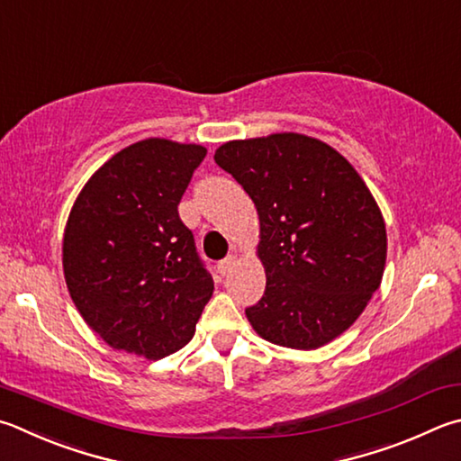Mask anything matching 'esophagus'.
Listing matches in <instances>:
<instances>
[{
	"instance_id": "esophagus-1",
	"label": "esophagus",
	"mask_w": 461,
	"mask_h": 461,
	"mask_svg": "<svg viewBox=\"0 0 461 461\" xmlns=\"http://www.w3.org/2000/svg\"><path fill=\"white\" fill-rule=\"evenodd\" d=\"M238 264V256H228L225 259H221L220 264H217V270H220L221 276H228L233 267Z\"/></svg>"
}]
</instances>
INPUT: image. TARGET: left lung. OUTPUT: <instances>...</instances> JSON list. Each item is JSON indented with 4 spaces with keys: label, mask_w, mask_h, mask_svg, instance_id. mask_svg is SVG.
I'll return each instance as SVG.
<instances>
[{
    "label": "left lung",
    "mask_w": 461,
    "mask_h": 461,
    "mask_svg": "<svg viewBox=\"0 0 461 461\" xmlns=\"http://www.w3.org/2000/svg\"><path fill=\"white\" fill-rule=\"evenodd\" d=\"M215 163L252 197L266 292L246 316L274 345L314 350L340 337L381 286L387 230L361 175L300 132L228 140Z\"/></svg>",
    "instance_id": "8db88e82"
}]
</instances>
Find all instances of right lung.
Returning <instances> with one entry per match:
<instances>
[{"instance_id": "add662e5", "label": "right lung", "mask_w": 461, "mask_h": 461, "mask_svg": "<svg viewBox=\"0 0 461 461\" xmlns=\"http://www.w3.org/2000/svg\"><path fill=\"white\" fill-rule=\"evenodd\" d=\"M205 155L195 143L139 140L98 167L74 202L64 280L108 347L157 361L194 339L213 280L177 205Z\"/></svg>"}]
</instances>
